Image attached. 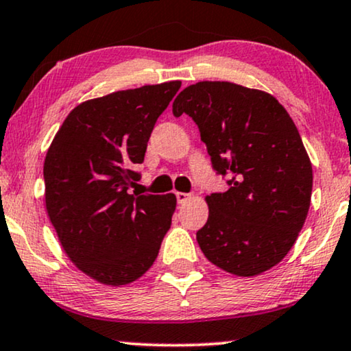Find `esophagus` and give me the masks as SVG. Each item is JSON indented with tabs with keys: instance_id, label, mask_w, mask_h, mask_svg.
<instances>
[{
	"instance_id": "esophagus-1",
	"label": "esophagus",
	"mask_w": 351,
	"mask_h": 351,
	"mask_svg": "<svg viewBox=\"0 0 351 351\" xmlns=\"http://www.w3.org/2000/svg\"><path fill=\"white\" fill-rule=\"evenodd\" d=\"M176 198H177V201H179L180 204H184L185 201H189V199L191 198V195H189V193H182V191H177Z\"/></svg>"
}]
</instances>
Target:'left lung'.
<instances>
[{
    "instance_id": "8db88e82",
    "label": "left lung",
    "mask_w": 351,
    "mask_h": 351,
    "mask_svg": "<svg viewBox=\"0 0 351 351\" xmlns=\"http://www.w3.org/2000/svg\"><path fill=\"white\" fill-rule=\"evenodd\" d=\"M198 124L217 174L230 189L206 196L208 222L196 233L206 258L237 276L280 263L308 214L313 171L300 134L271 94L228 81H199L172 104Z\"/></svg>"
}]
</instances>
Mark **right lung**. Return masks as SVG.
I'll list each match as a JSON object with an SVG mask.
<instances>
[{
    "label": "right lung",
    "mask_w": 351,
    "mask_h": 351,
    "mask_svg": "<svg viewBox=\"0 0 351 351\" xmlns=\"http://www.w3.org/2000/svg\"><path fill=\"white\" fill-rule=\"evenodd\" d=\"M180 81L117 90L69 113L45 160L46 210L70 261L107 286L136 281L156 261L176 195L131 193L147 143Z\"/></svg>",
    "instance_id": "obj_1"
}]
</instances>
